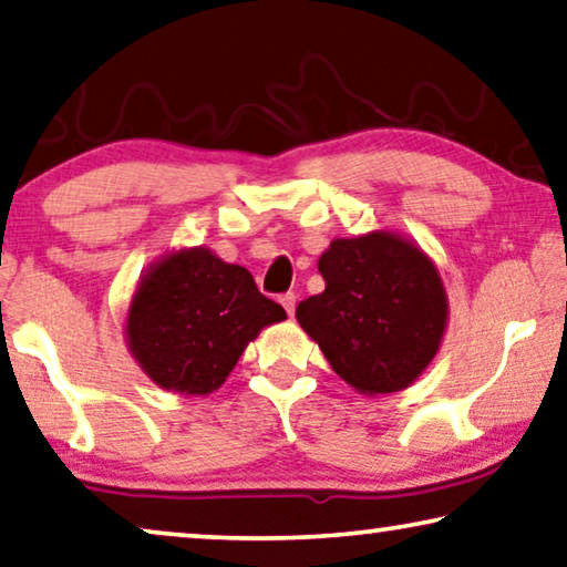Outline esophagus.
Instances as JSON below:
<instances>
[{
  "label": "esophagus",
  "instance_id": "esophagus-1",
  "mask_svg": "<svg viewBox=\"0 0 567 567\" xmlns=\"http://www.w3.org/2000/svg\"><path fill=\"white\" fill-rule=\"evenodd\" d=\"M295 300H298V298H295V292H285L282 298H280L282 308L287 310V316H292V312H295Z\"/></svg>",
  "mask_w": 567,
  "mask_h": 567
}]
</instances>
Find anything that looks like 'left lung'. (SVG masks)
Here are the masks:
<instances>
[{
	"label": "left lung",
	"instance_id": "8db88e82",
	"mask_svg": "<svg viewBox=\"0 0 567 567\" xmlns=\"http://www.w3.org/2000/svg\"><path fill=\"white\" fill-rule=\"evenodd\" d=\"M326 290L295 318L328 364L361 394L402 392L427 369L447 326L437 267L394 231L333 239L318 259Z\"/></svg>",
	"mask_w": 567,
	"mask_h": 567
}]
</instances>
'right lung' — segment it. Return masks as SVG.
<instances>
[{
  "label": "right lung",
  "instance_id": "obj_1",
  "mask_svg": "<svg viewBox=\"0 0 567 567\" xmlns=\"http://www.w3.org/2000/svg\"><path fill=\"white\" fill-rule=\"evenodd\" d=\"M287 318L249 269L206 247L177 249L142 275L126 312V346L167 392L210 394L261 328Z\"/></svg>",
  "mask_w": 567,
  "mask_h": 567
}]
</instances>
